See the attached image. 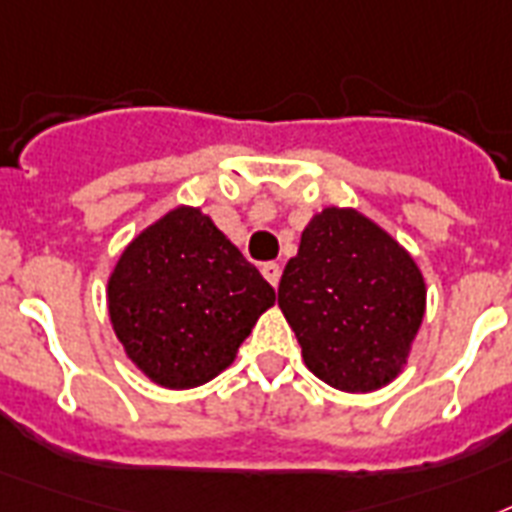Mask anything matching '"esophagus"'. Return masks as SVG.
I'll use <instances>...</instances> for the list:
<instances>
[{"instance_id":"esophagus-1","label":"esophagus","mask_w":512,"mask_h":512,"mask_svg":"<svg viewBox=\"0 0 512 512\" xmlns=\"http://www.w3.org/2000/svg\"><path fill=\"white\" fill-rule=\"evenodd\" d=\"M261 274H264L269 285L277 287V285H280V277H282V266L274 264V261H269V264L261 266Z\"/></svg>"}]
</instances>
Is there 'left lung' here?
Returning <instances> with one entry per match:
<instances>
[{
  "instance_id": "obj_1",
  "label": "left lung",
  "mask_w": 512,
  "mask_h": 512,
  "mask_svg": "<svg viewBox=\"0 0 512 512\" xmlns=\"http://www.w3.org/2000/svg\"><path fill=\"white\" fill-rule=\"evenodd\" d=\"M277 301L314 377L342 392H374L411 358L426 282L374 219L353 206H324L303 227Z\"/></svg>"
}]
</instances>
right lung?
<instances>
[{
  "label": "right lung",
  "instance_id": "right-lung-1",
  "mask_svg": "<svg viewBox=\"0 0 512 512\" xmlns=\"http://www.w3.org/2000/svg\"><path fill=\"white\" fill-rule=\"evenodd\" d=\"M274 298L209 214L188 204L143 227L107 280L114 335L135 369L164 390L219 377Z\"/></svg>",
  "mask_w": 512,
  "mask_h": 512
}]
</instances>
